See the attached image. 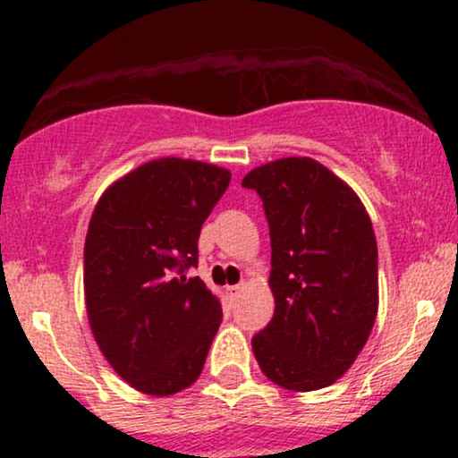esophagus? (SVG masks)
I'll return each mask as SVG.
<instances>
[{
	"label": "esophagus",
	"mask_w": 458,
	"mask_h": 458,
	"mask_svg": "<svg viewBox=\"0 0 458 458\" xmlns=\"http://www.w3.org/2000/svg\"><path fill=\"white\" fill-rule=\"evenodd\" d=\"M239 293H241V286H239V284H236V286H225V295H228L230 299H236V297H239Z\"/></svg>",
	"instance_id": "obj_1"
}]
</instances>
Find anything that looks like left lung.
Masks as SVG:
<instances>
[{"label": "left lung", "instance_id": "left-lung-1", "mask_svg": "<svg viewBox=\"0 0 458 458\" xmlns=\"http://www.w3.org/2000/svg\"><path fill=\"white\" fill-rule=\"evenodd\" d=\"M262 199L276 310L251 338L260 370L295 392L327 387L364 349L379 308L377 239L364 204L310 157L256 167L241 182Z\"/></svg>", "mask_w": 458, "mask_h": 458}]
</instances>
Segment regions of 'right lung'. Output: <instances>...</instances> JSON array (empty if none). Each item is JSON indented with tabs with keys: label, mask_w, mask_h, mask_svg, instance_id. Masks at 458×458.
<instances>
[{
	"label": "right lung",
	"mask_w": 458,
	"mask_h": 458,
	"mask_svg": "<svg viewBox=\"0 0 458 458\" xmlns=\"http://www.w3.org/2000/svg\"><path fill=\"white\" fill-rule=\"evenodd\" d=\"M228 182L224 167L165 157L115 181L92 213L83 250L92 334L109 366L150 396L191 386L222 325L217 297L187 271Z\"/></svg>",
	"instance_id": "add662e5"
}]
</instances>
